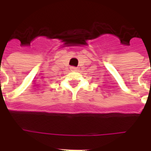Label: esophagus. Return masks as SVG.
<instances>
[{"instance_id":"obj_1","label":"esophagus","mask_w":151,"mask_h":151,"mask_svg":"<svg viewBox=\"0 0 151 151\" xmlns=\"http://www.w3.org/2000/svg\"><path fill=\"white\" fill-rule=\"evenodd\" d=\"M76 70H77V68H76V67H75V66L70 67V70H72V71H76Z\"/></svg>"}]
</instances>
